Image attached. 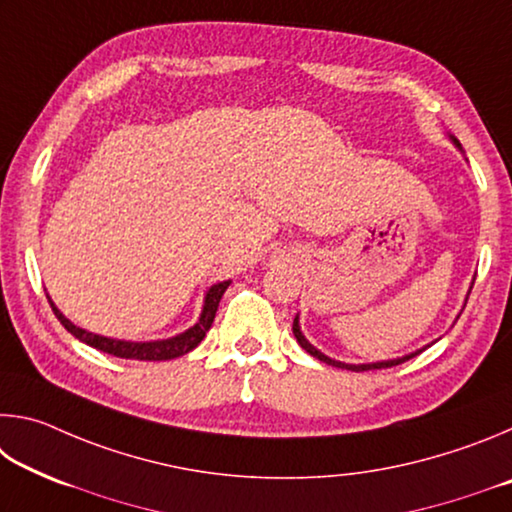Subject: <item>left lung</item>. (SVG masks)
I'll return each instance as SVG.
<instances>
[{
  "label": "left lung",
  "mask_w": 512,
  "mask_h": 512,
  "mask_svg": "<svg viewBox=\"0 0 512 512\" xmlns=\"http://www.w3.org/2000/svg\"><path fill=\"white\" fill-rule=\"evenodd\" d=\"M449 140H452V144L456 146V149L463 153V146H461V142L456 140L454 135H449ZM472 284H474V282H472ZM470 291H472V287H470ZM470 291H467V296H470ZM467 296H465V302H467ZM463 309H465V305H463ZM458 316H461V314H458ZM458 316H456V320H458ZM293 336H296V339H298L300 348H302V350H307V352L311 354V357L320 359L323 363H327V366H336V368H345V370H354V372H363V370H379V368H393V366H400V363L413 359L415 354H420L422 350H427V348H429V345H424V348L415 350V352H409V354H404V357L386 359V361H372V363H345V361H336V359H332V357H327V354H323V352H320L318 348H314V345H311V343L307 341V336L302 334V329H300V318H298V316L293 318Z\"/></svg>",
  "instance_id": "obj_1"
}]
</instances>
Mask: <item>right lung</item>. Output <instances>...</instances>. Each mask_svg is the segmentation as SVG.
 I'll return each instance as SVG.
<instances>
[{"label":"right lung","instance_id":"add662e5","mask_svg":"<svg viewBox=\"0 0 512 512\" xmlns=\"http://www.w3.org/2000/svg\"><path fill=\"white\" fill-rule=\"evenodd\" d=\"M232 280H223V282H216L212 284L210 289L205 293V300H203V309H201V316H198L196 323L185 329V332H180L176 336H169V339H158V341H124V339H110V336H101V334H94L88 332V329H83L79 325H74L72 320H69L63 311H60L54 300L49 296V305L54 309L56 318L63 323V327L67 329L69 334L76 336V339L83 341L85 345H90V348H97L106 354H112V357H119V359H135V361H169V359H176V357H183V354L192 352L198 343L205 339L207 329L212 327L214 323V316H216V309H219V302L223 298L225 289L230 287Z\"/></svg>","mask_w":512,"mask_h":512}]
</instances>
